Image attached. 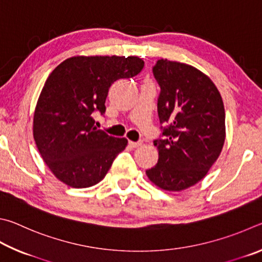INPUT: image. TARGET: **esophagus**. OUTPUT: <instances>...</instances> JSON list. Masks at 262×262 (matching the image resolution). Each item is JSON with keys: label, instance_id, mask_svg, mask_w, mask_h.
Returning <instances> with one entry per match:
<instances>
[{"label": "esophagus", "instance_id": "34e87169", "mask_svg": "<svg viewBox=\"0 0 262 262\" xmlns=\"http://www.w3.org/2000/svg\"><path fill=\"white\" fill-rule=\"evenodd\" d=\"M128 145H130L132 148H136V147H138V146L141 145V141H132V140H128Z\"/></svg>", "mask_w": 262, "mask_h": 262}]
</instances>
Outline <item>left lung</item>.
<instances>
[{
  "label": "left lung",
  "instance_id": "obj_1",
  "mask_svg": "<svg viewBox=\"0 0 262 262\" xmlns=\"http://www.w3.org/2000/svg\"><path fill=\"white\" fill-rule=\"evenodd\" d=\"M153 75L160 85L158 114L162 135L154 140L158 163L146 170L167 191L193 186L207 175L226 139V113L216 86L189 64L159 59Z\"/></svg>",
  "mask_w": 262,
  "mask_h": 262
}]
</instances>
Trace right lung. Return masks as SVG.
<instances>
[{
    "mask_svg": "<svg viewBox=\"0 0 262 262\" xmlns=\"http://www.w3.org/2000/svg\"><path fill=\"white\" fill-rule=\"evenodd\" d=\"M137 56H75L54 69L36 102L33 137L55 177L71 187L98 184L127 139L98 130L93 113L105 112L109 87L143 70Z\"/></svg>",
    "mask_w": 262,
    "mask_h": 262,
    "instance_id": "obj_1",
    "label": "right lung"
}]
</instances>
